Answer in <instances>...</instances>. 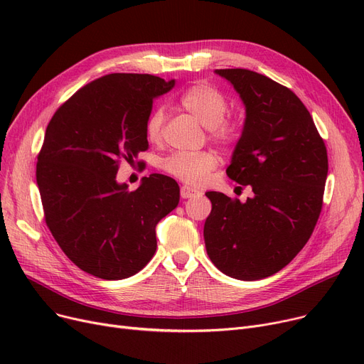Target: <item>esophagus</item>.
Masks as SVG:
<instances>
[{"mask_svg": "<svg viewBox=\"0 0 364 364\" xmlns=\"http://www.w3.org/2000/svg\"><path fill=\"white\" fill-rule=\"evenodd\" d=\"M198 192L196 190H193V188H190V187H187V186H183L181 188H180V195H181V198L183 199H188V198H193L195 195H196Z\"/></svg>", "mask_w": 364, "mask_h": 364, "instance_id": "esophagus-1", "label": "esophagus"}]
</instances>
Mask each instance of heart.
<instances>
[{
  "mask_svg": "<svg viewBox=\"0 0 364 364\" xmlns=\"http://www.w3.org/2000/svg\"><path fill=\"white\" fill-rule=\"evenodd\" d=\"M180 105L206 128L211 137L221 144H232L237 139V124L225 118L227 100L224 94L209 84H195L187 88L180 97ZM165 114L162 109L151 112L146 122V134L150 141H159ZM218 158L213 151L172 153L162 161V168L168 174L188 186H202L209 174L217 168Z\"/></svg>",
  "mask_w": 364,
  "mask_h": 364,
  "instance_id": "1",
  "label": "heart"
}]
</instances>
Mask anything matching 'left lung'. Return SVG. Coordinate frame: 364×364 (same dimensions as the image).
Returning a JSON list of instances; mask_svg holds the SVG:
<instances>
[{
	"label": "left lung",
	"instance_id": "1",
	"mask_svg": "<svg viewBox=\"0 0 364 364\" xmlns=\"http://www.w3.org/2000/svg\"><path fill=\"white\" fill-rule=\"evenodd\" d=\"M246 109L242 136L227 176L251 186L246 202L208 192V257L239 280L269 277L309 242L323 205L328 151L310 112L296 94L247 69H217Z\"/></svg>",
	"mask_w": 364,
	"mask_h": 364
}]
</instances>
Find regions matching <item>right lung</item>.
I'll list each match as a JSON object with an SVG mask.
<instances>
[{
    "label": "right lung",
    "mask_w": 364,
    "mask_h": 364,
    "mask_svg": "<svg viewBox=\"0 0 364 364\" xmlns=\"http://www.w3.org/2000/svg\"><path fill=\"white\" fill-rule=\"evenodd\" d=\"M176 81L110 73L55 110L36 162L46 223L68 258L105 280L139 273L156 251V224L176 209L180 187L162 174L137 190L117 181L119 162L147 150L153 100Z\"/></svg>",
    "instance_id": "obj_1"
}]
</instances>
